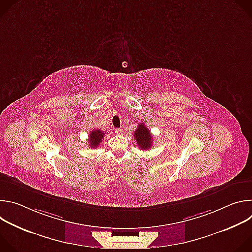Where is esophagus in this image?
Segmentation results:
<instances>
[{
    "label": "esophagus",
    "mask_w": 252,
    "mask_h": 252,
    "mask_svg": "<svg viewBox=\"0 0 252 252\" xmlns=\"http://www.w3.org/2000/svg\"><path fill=\"white\" fill-rule=\"evenodd\" d=\"M115 132H116L117 134H119V135H122V134H124V129H123V128H116V129H115Z\"/></svg>",
    "instance_id": "obj_1"
}]
</instances>
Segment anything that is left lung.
Instances as JSON below:
<instances>
[{"label": "left lung", "instance_id": "left-lung-1", "mask_svg": "<svg viewBox=\"0 0 252 252\" xmlns=\"http://www.w3.org/2000/svg\"><path fill=\"white\" fill-rule=\"evenodd\" d=\"M133 136L140 150H150L153 146V135L149 127H147L143 123H139L137 128L135 129Z\"/></svg>", "mask_w": 252, "mask_h": 252}]
</instances>
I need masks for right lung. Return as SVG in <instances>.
<instances>
[{"mask_svg":"<svg viewBox=\"0 0 252 252\" xmlns=\"http://www.w3.org/2000/svg\"><path fill=\"white\" fill-rule=\"evenodd\" d=\"M104 136V133L101 129H98V128H95L94 129L90 135H89V142H90V146L93 148V149H96L99 143L101 142L102 138Z\"/></svg>","mask_w":252,"mask_h":252,"instance_id":"obj_1","label":"right lung"}]
</instances>
